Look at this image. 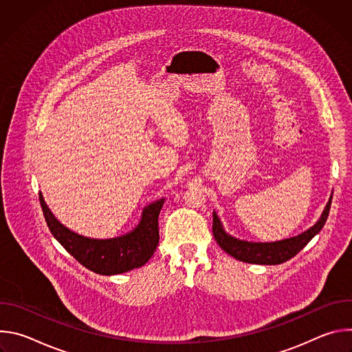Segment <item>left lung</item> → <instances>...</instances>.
Returning <instances> with one entry per match:
<instances>
[{"instance_id":"1","label":"left lung","mask_w":352,"mask_h":352,"mask_svg":"<svg viewBox=\"0 0 352 352\" xmlns=\"http://www.w3.org/2000/svg\"><path fill=\"white\" fill-rule=\"evenodd\" d=\"M330 206H331V197L320 220L308 231L289 239L269 242V243H252V242H245V241H239L230 236L228 234H226L217 214L213 212V235L224 252H227L228 255H231L232 258L241 262L255 263V265H280L294 258L299 250L304 246H307L308 242L323 228L329 217Z\"/></svg>"}]
</instances>
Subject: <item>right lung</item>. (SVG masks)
Wrapping results in <instances>:
<instances>
[{
  "instance_id": "right-lung-1",
  "label": "right lung",
  "mask_w": 352,
  "mask_h": 352,
  "mask_svg": "<svg viewBox=\"0 0 352 352\" xmlns=\"http://www.w3.org/2000/svg\"><path fill=\"white\" fill-rule=\"evenodd\" d=\"M38 199L45 223L54 238L82 266L97 274L113 276L140 267L153 256L159 245V214L164 199L143 210L142 220L132 232L113 239H89L69 231L45 206L41 193Z\"/></svg>"
}]
</instances>
